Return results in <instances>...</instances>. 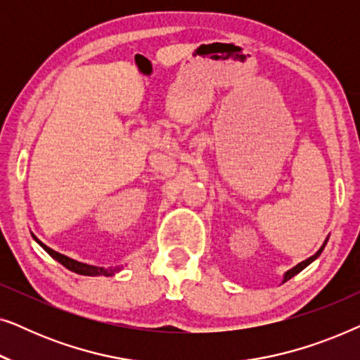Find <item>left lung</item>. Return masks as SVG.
Listing matches in <instances>:
<instances>
[{
    "mask_svg": "<svg viewBox=\"0 0 360 360\" xmlns=\"http://www.w3.org/2000/svg\"><path fill=\"white\" fill-rule=\"evenodd\" d=\"M328 239H329V238H326V240H324V243H323V245H321V248H319V249H318V252H316V254H313V255H311V257H308L307 260H303V262H300V264H297V265H295V267H292V269H290V270H287V272H285V274H283V280H282V283H283V282H287V280H290V278H292V277H295V275H297V274H300V272H302V270H303L304 267H308V265H309V264H311V262H313V260H316V259L319 257V255H321V252H323V249H324V245H326V243H328Z\"/></svg>",
    "mask_w": 360,
    "mask_h": 360,
    "instance_id": "left-lung-1",
    "label": "left lung"
}]
</instances>
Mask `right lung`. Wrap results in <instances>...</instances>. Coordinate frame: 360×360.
Masks as SVG:
<instances>
[{
    "mask_svg": "<svg viewBox=\"0 0 360 360\" xmlns=\"http://www.w3.org/2000/svg\"><path fill=\"white\" fill-rule=\"evenodd\" d=\"M32 238L39 245H41L44 250H46L49 255H51L52 259H56L58 264H62L63 267H67L68 270H72V272H75L78 275H86V277H98V275H103V277H110V275H115L116 272H120V270L122 269V265H121V267L105 269V267H96V265H90V264H85V262H78V260H75V259L67 257V255H63L60 252H57V250L51 249L49 245L44 244L42 240H39L34 234H32Z\"/></svg>",
    "mask_w": 360,
    "mask_h": 360,
    "instance_id": "1",
    "label": "right lung"
}]
</instances>
